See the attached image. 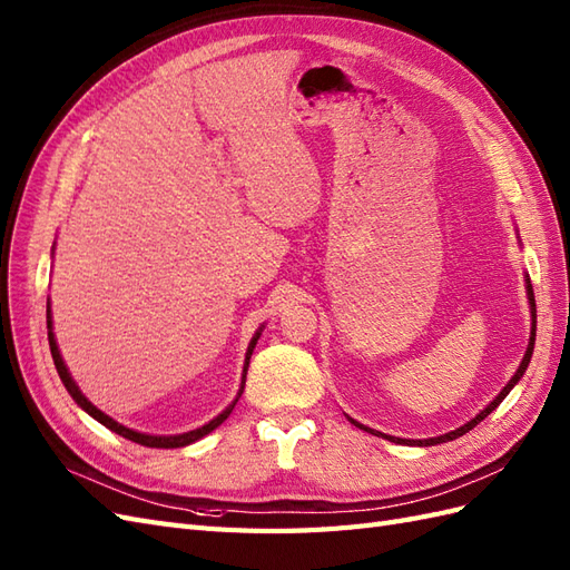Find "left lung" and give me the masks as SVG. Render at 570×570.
I'll use <instances>...</instances> for the list:
<instances>
[{
    "label": "left lung",
    "instance_id": "left-lung-1",
    "mask_svg": "<svg viewBox=\"0 0 570 570\" xmlns=\"http://www.w3.org/2000/svg\"><path fill=\"white\" fill-rule=\"evenodd\" d=\"M528 301H530V307H532V334H530V344H528V351H525V357H523V363H520V367H518V372L515 375L511 377V382L501 389V394L487 405V409L480 413V415H475L473 420L470 422H465L463 428H459V430H453V432H449V434H442V436H432V439H399V436H389V434H382V432H375V430H370V428H365V425H361V422H355L353 417H348L355 428H361V430H365V432H372V434H382L384 439H389V442H396V444H417V446H434V444H444V442H451V439H459V436H463L465 432H470L473 430L478 422H482L487 415H490L497 405L507 399V394L511 392V389L518 384V380L525 375V370H528V363H530V357H532V348H534V327H538V320H534V294H532V284H530V279H528Z\"/></svg>",
    "mask_w": 570,
    "mask_h": 570
}]
</instances>
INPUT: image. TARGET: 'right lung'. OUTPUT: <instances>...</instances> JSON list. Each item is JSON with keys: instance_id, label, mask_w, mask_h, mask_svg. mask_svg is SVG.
<instances>
[{"instance_id": "obj_1", "label": "right lung", "mask_w": 570, "mask_h": 570, "mask_svg": "<svg viewBox=\"0 0 570 570\" xmlns=\"http://www.w3.org/2000/svg\"><path fill=\"white\" fill-rule=\"evenodd\" d=\"M47 330H50V332H47V338H50V351H52V357H55V367H57V372H59V377H61L63 386H67V392L71 394V399H73V401L80 405V409H83L88 415H92L97 422H102L105 428H109L111 432H117V434H121V436H126V439H131V442H136V444H140V446H153V449H178V446H186V444L198 442V439H203L205 434H209V432H213L215 428H219L222 422L232 415V411H234V405H236L238 396L243 394V386H240V392H238L236 401L229 405V409H226L224 413H219L215 420H209L207 425H203V428H198V430H193V432L174 434V436H153V434L134 432V430H128V428L119 425L117 420H111V417H109V415H105L102 411H97L95 405H92L83 394H80V389H78V386H76V382L71 380L69 370H67V365H63L61 355H59L57 341H55V334H52V317H50V311H47ZM257 338H259V332L253 336L250 346H248V353H246V367H243V377H246V372H248V363H250V355H253V348H255V344H257ZM243 384H246V380H243Z\"/></svg>"}]
</instances>
